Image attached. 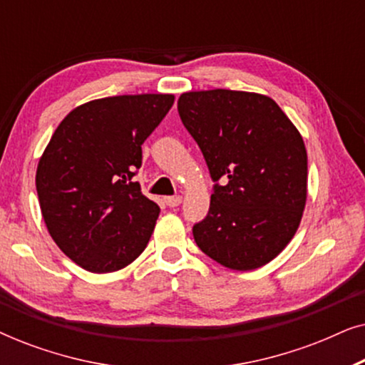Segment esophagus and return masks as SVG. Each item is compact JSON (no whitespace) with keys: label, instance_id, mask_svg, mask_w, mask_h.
I'll list each match as a JSON object with an SVG mask.
<instances>
[{"label":"esophagus","instance_id":"34e87169","mask_svg":"<svg viewBox=\"0 0 365 365\" xmlns=\"http://www.w3.org/2000/svg\"><path fill=\"white\" fill-rule=\"evenodd\" d=\"M181 202H182V197L181 196H169V197H166V204H168L169 207H176Z\"/></svg>","mask_w":365,"mask_h":365}]
</instances>
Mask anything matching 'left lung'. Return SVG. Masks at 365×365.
Here are the masks:
<instances>
[{
  "label": "left lung",
  "mask_w": 365,
  "mask_h": 365,
  "mask_svg": "<svg viewBox=\"0 0 365 365\" xmlns=\"http://www.w3.org/2000/svg\"><path fill=\"white\" fill-rule=\"evenodd\" d=\"M178 111L216 182L194 241L234 271L266 266L291 242L306 207L301 133L274 99L257 93H182Z\"/></svg>",
  "instance_id": "left-lung-1"
}]
</instances>
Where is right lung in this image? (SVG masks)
Returning a JSON list of instances; mask_svg holds the SVG:
<instances>
[{
  "label": "right lung",
  "mask_w": 365,
  "mask_h": 365,
  "mask_svg": "<svg viewBox=\"0 0 365 365\" xmlns=\"http://www.w3.org/2000/svg\"><path fill=\"white\" fill-rule=\"evenodd\" d=\"M173 94H124L74 108L59 123L36 169L41 214L53 241L89 272L126 267L146 249L159 206L133 181L141 144Z\"/></svg>",
  "instance_id": "right-lung-1"
}]
</instances>
